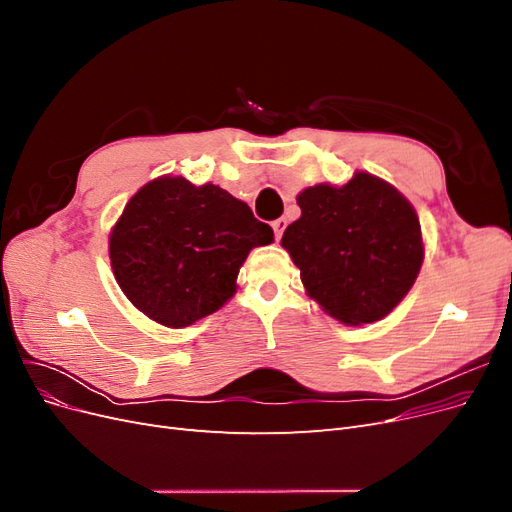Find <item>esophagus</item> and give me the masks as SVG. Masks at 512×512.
Listing matches in <instances>:
<instances>
[{"instance_id":"esophagus-1","label":"esophagus","mask_w":512,"mask_h":512,"mask_svg":"<svg viewBox=\"0 0 512 512\" xmlns=\"http://www.w3.org/2000/svg\"><path fill=\"white\" fill-rule=\"evenodd\" d=\"M286 224H288V220H286V218H280V220H275V222H273V230H275V239H282V232H284Z\"/></svg>"}]
</instances>
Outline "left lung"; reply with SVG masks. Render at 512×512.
Wrapping results in <instances>:
<instances>
[{
	"mask_svg": "<svg viewBox=\"0 0 512 512\" xmlns=\"http://www.w3.org/2000/svg\"><path fill=\"white\" fill-rule=\"evenodd\" d=\"M301 218L282 245L309 297L346 324L384 318L406 297L423 262L421 224L389 183L356 173L344 188L314 185L297 196Z\"/></svg>",
	"mask_w": 512,
	"mask_h": 512,
	"instance_id": "1",
	"label": "left lung"
}]
</instances>
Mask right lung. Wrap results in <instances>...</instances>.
Instances as JSON below:
<instances>
[{"label": "right lung", "mask_w": 512, "mask_h": 512, "mask_svg": "<svg viewBox=\"0 0 512 512\" xmlns=\"http://www.w3.org/2000/svg\"><path fill=\"white\" fill-rule=\"evenodd\" d=\"M273 228L213 183L162 177L138 190L111 232V265L126 297L145 316L181 329L235 294L252 247Z\"/></svg>", "instance_id": "right-lung-1"}]
</instances>
